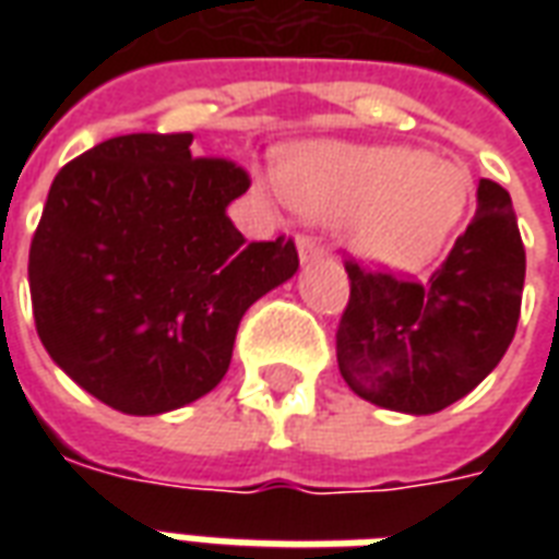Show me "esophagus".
Masks as SVG:
<instances>
[{
    "mask_svg": "<svg viewBox=\"0 0 559 559\" xmlns=\"http://www.w3.org/2000/svg\"><path fill=\"white\" fill-rule=\"evenodd\" d=\"M298 258H301V263H313L319 261V258H324V249L319 246V240L310 235H301L298 237Z\"/></svg>",
    "mask_w": 559,
    "mask_h": 559,
    "instance_id": "esophagus-1",
    "label": "esophagus"
}]
</instances>
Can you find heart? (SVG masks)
<instances>
[{
  "instance_id": "heart-1",
  "label": "heart",
  "mask_w": 559,
  "mask_h": 559,
  "mask_svg": "<svg viewBox=\"0 0 559 559\" xmlns=\"http://www.w3.org/2000/svg\"><path fill=\"white\" fill-rule=\"evenodd\" d=\"M281 197L316 219H345L368 263L412 270L438 254L469 202L459 162L377 144L307 142L281 159Z\"/></svg>"
}]
</instances>
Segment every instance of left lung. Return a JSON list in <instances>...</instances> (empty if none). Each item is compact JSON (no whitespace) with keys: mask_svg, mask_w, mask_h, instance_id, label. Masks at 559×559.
Wrapping results in <instances>:
<instances>
[{"mask_svg":"<svg viewBox=\"0 0 559 559\" xmlns=\"http://www.w3.org/2000/svg\"><path fill=\"white\" fill-rule=\"evenodd\" d=\"M350 298L336 331L342 380L373 406L432 415L476 389L511 345L525 284L511 193L478 182V209L426 281L345 261Z\"/></svg>","mask_w":559,"mask_h":559,"instance_id":"1","label":"left lung"}]
</instances>
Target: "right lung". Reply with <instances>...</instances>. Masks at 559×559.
I'll list each match as a JSON object with an SVG mask.
<instances>
[{"mask_svg": "<svg viewBox=\"0 0 559 559\" xmlns=\"http://www.w3.org/2000/svg\"><path fill=\"white\" fill-rule=\"evenodd\" d=\"M191 133H130L60 168L31 240L48 357L124 415H162L228 371L237 324L293 278V240L246 243L228 202L249 174L193 156Z\"/></svg>", "mask_w": 559, "mask_h": 559, "instance_id": "right-lung-1", "label": "right lung"}]
</instances>
